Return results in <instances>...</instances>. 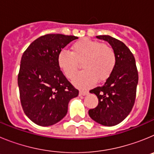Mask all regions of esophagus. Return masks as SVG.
<instances>
[{"instance_id": "obj_1", "label": "esophagus", "mask_w": 154, "mask_h": 154, "mask_svg": "<svg viewBox=\"0 0 154 154\" xmlns=\"http://www.w3.org/2000/svg\"><path fill=\"white\" fill-rule=\"evenodd\" d=\"M89 94V92L88 91H84V90H81L79 92V95L80 96H86Z\"/></svg>"}]
</instances>
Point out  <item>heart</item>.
I'll use <instances>...</instances> for the list:
<instances>
[{
	"label": "heart",
	"instance_id": "heart-1",
	"mask_svg": "<svg viewBox=\"0 0 154 154\" xmlns=\"http://www.w3.org/2000/svg\"><path fill=\"white\" fill-rule=\"evenodd\" d=\"M72 51L62 50L58 53V66L68 78L75 74L78 61L82 60L85 70L76 74L72 79L75 85L79 88H89L97 81H104L112 73L116 65L113 49L97 41L82 38L72 45Z\"/></svg>",
	"mask_w": 154,
	"mask_h": 154
}]
</instances>
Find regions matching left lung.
<instances>
[{
	"label": "left lung",
	"mask_w": 154,
	"mask_h": 154,
	"mask_svg": "<svg viewBox=\"0 0 154 154\" xmlns=\"http://www.w3.org/2000/svg\"><path fill=\"white\" fill-rule=\"evenodd\" d=\"M96 38L107 42L116 55V65L103 86L89 91L99 99L96 108L89 110L94 121L106 126L119 124L130 114L135 103L138 72L135 58L127 46L109 35Z\"/></svg>",
	"instance_id": "left-lung-1"
}]
</instances>
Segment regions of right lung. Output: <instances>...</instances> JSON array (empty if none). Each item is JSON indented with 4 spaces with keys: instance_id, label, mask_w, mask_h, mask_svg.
<instances>
[{
    "instance_id": "obj_1",
    "label": "right lung",
    "mask_w": 154,
    "mask_h": 154,
    "mask_svg": "<svg viewBox=\"0 0 154 154\" xmlns=\"http://www.w3.org/2000/svg\"><path fill=\"white\" fill-rule=\"evenodd\" d=\"M78 38L48 34L34 41L21 57L18 84L25 115L35 124L54 125L68 112L71 99L79 91L65 78L58 64V53Z\"/></svg>"
}]
</instances>
